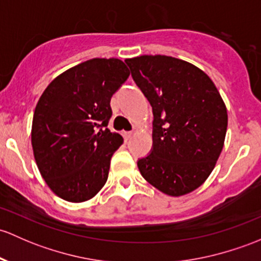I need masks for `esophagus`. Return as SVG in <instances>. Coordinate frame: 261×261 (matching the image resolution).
I'll return each instance as SVG.
<instances>
[{
    "instance_id": "esophagus-1",
    "label": "esophagus",
    "mask_w": 261,
    "mask_h": 261,
    "mask_svg": "<svg viewBox=\"0 0 261 261\" xmlns=\"http://www.w3.org/2000/svg\"><path fill=\"white\" fill-rule=\"evenodd\" d=\"M122 135H123V139H125L126 141H127V140H130V139H131V136H133L134 134L131 133V131H125V133H123Z\"/></svg>"
}]
</instances>
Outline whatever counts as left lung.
<instances>
[{
    "instance_id": "obj_1",
    "label": "left lung",
    "mask_w": 261,
    "mask_h": 261,
    "mask_svg": "<svg viewBox=\"0 0 261 261\" xmlns=\"http://www.w3.org/2000/svg\"><path fill=\"white\" fill-rule=\"evenodd\" d=\"M152 108V149L139 159L142 177L170 196L201 186L224 146L227 112L211 79L193 64L163 55L126 59Z\"/></svg>"
}]
</instances>
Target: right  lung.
Wrapping results in <instances>:
<instances>
[{"label": "right lung", "mask_w": 261, "mask_h": 261, "mask_svg": "<svg viewBox=\"0 0 261 261\" xmlns=\"http://www.w3.org/2000/svg\"><path fill=\"white\" fill-rule=\"evenodd\" d=\"M130 71L119 59H92L46 87L32 120L35 160L48 188L66 201L94 197L108 181L123 139L108 128L112 95Z\"/></svg>", "instance_id": "add662e5"}]
</instances>
